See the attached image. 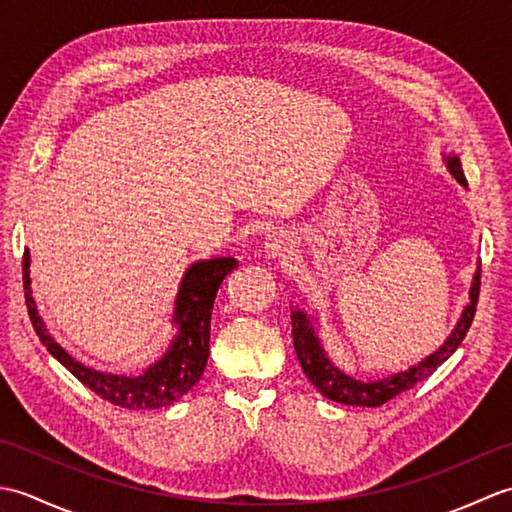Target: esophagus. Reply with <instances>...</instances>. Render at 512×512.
Instances as JSON below:
<instances>
[{
  "label": "esophagus",
  "instance_id": "obj_1",
  "mask_svg": "<svg viewBox=\"0 0 512 512\" xmlns=\"http://www.w3.org/2000/svg\"><path fill=\"white\" fill-rule=\"evenodd\" d=\"M264 248H266V253L270 257H286L290 244H288V239L281 235V233H273V235L266 237Z\"/></svg>",
  "mask_w": 512,
  "mask_h": 512
}]
</instances>
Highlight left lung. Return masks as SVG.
<instances>
[{
  "label": "left lung",
  "mask_w": 512,
  "mask_h": 512,
  "mask_svg": "<svg viewBox=\"0 0 512 512\" xmlns=\"http://www.w3.org/2000/svg\"><path fill=\"white\" fill-rule=\"evenodd\" d=\"M444 160H447L451 176L458 180L464 189L469 187V182L464 178L460 158L447 156ZM480 275L482 270L477 268L473 277V286L469 292L471 303L464 308L458 325H455V330L451 332L449 339L444 341V345L438 352H433L418 365L409 367L407 372H398L394 376L380 378V380H369V383H365V380H356L352 376H347L345 372H341V369L330 361L328 354H325L319 334L314 332V325L308 314L301 310H292L290 312L292 341H295V352H297L303 374L308 376L310 383L317 387L328 400L343 402V405H354V407H380L383 402L396 398L398 394H402V391H407L416 383H420V380L429 378L455 350H458L475 317L477 299H480Z\"/></svg>",
  "instance_id": "8db88e82"
}]
</instances>
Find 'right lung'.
Returning a JSON list of instances; mask_svg holds the SVG:
<instances>
[{"mask_svg": "<svg viewBox=\"0 0 512 512\" xmlns=\"http://www.w3.org/2000/svg\"><path fill=\"white\" fill-rule=\"evenodd\" d=\"M235 268V257L195 262L180 281L176 308H173V323H176L178 334L165 356L158 358L140 376H118L96 372L92 367L81 365L52 339L46 325H43V319L39 317L37 303L32 299L28 250L24 253V264H21V270H24L26 306L39 341L85 387H90L103 400H110L112 405L125 409H160L173 405V402L182 398L198 383L206 367V358H209L211 312L217 290H220L224 277L231 275Z\"/></svg>", "mask_w": 512, "mask_h": 512, "instance_id": "obj_1", "label": "right lung"}]
</instances>
